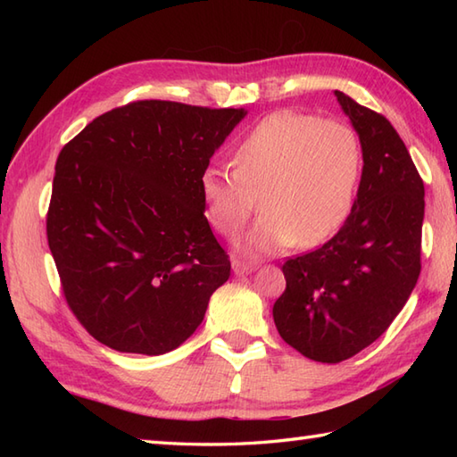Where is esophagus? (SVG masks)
<instances>
[{"mask_svg": "<svg viewBox=\"0 0 457 457\" xmlns=\"http://www.w3.org/2000/svg\"><path fill=\"white\" fill-rule=\"evenodd\" d=\"M231 267H234V273L236 275H247V273H251V270H255L253 265L245 263V261H239V259L231 261Z\"/></svg>", "mask_w": 457, "mask_h": 457, "instance_id": "esophagus-1", "label": "esophagus"}]
</instances>
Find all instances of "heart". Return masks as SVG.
<instances>
[{
	"label": "heart",
	"instance_id": "1",
	"mask_svg": "<svg viewBox=\"0 0 457 457\" xmlns=\"http://www.w3.org/2000/svg\"><path fill=\"white\" fill-rule=\"evenodd\" d=\"M231 169L202 172L204 216L213 231L234 239L259 198L263 213L241 247L269 255L295 244L316 247L344 226L361 182L363 151L347 123L280 110L236 143Z\"/></svg>",
	"mask_w": 457,
	"mask_h": 457
}]
</instances>
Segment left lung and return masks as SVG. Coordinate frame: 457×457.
<instances>
[{
  "instance_id": "left-lung-1",
  "label": "left lung",
  "mask_w": 457,
  "mask_h": 457,
  "mask_svg": "<svg viewBox=\"0 0 457 457\" xmlns=\"http://www.w3.org/2000/svg\"><path fill=\"white\" fill-rule=\"evenodd\" d=\"M361 141L363 172L337 234L285 261L273 306L280 337L308 359L339 363L385 334L420 275L424 182L385 115L336 90Z\"/></svg>"
}]
</instances>
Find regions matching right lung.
<instances>
[{"label":"right lung","mask_w":457,"mask_h":457,"mask_svg":"<svg viewBox=\"0 0 457 457\" xmlns=\"http://www.w3.org/2000/svg\"><path fill=\"white\" fill-rule=\"evenodd\" d=\"M245 113L139 100L62 147L46 239L68 308L100 344L161 355L202 324L231 263L204 216L200 177Z\"/></svg>","instance_id":"right-lung-1"}]
</instances>
